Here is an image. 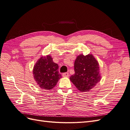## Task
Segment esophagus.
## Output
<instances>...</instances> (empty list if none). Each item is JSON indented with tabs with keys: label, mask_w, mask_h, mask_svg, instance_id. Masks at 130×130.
Instances as JSON below:
<instances>
[{
	"label": "esophagus",
	"mask_w": 130,
	"mask_h": 130,
	"mask_svg": "<svg viewBox=\"0 0 130 130\" xmlns=\"http://www.w3.org/2000/svg\"><path fill=\"white\" fill-rule=\"evenodd\" d=\"M62 76L63 77H68L69 76V74L68 72L67 73H63L62 74Z\"/></svg>",
	"instance_id": "1"
}]
</instances>
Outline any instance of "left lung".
<instances>
[{
  "label": "left lung",
  "mask_w": 130,
  "mask_h": 130,
  "mask_svg": "<svg viewBox=\"0 0 130 130\" xmlns=\"http://www.w3.org/2000/svg\"><path fill=\"white\" fill-rule=\"evenodd\" d=\"M99 65L92 54L78 55L74 62L75 74L70 80L81 92H88L101 79Z\"/></svg>",
  "instance_id": "obj_1"
}]
</instances>
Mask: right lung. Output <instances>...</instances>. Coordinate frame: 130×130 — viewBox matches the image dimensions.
<instances>
[{
	"label": "right lung",
	"mask_w": 130,
	"mask_h": 130,
	"mask_svg": "<svg viewBox=\"0 0 130 130\" xmlns=\"http://www.w3.org/2000/svg\"><path fill=\"white\" fill-rule=\"evenodd\" d=\"M58 70V64L53 62L49 55L42 56L34 67V79L40 88L46 90L52 89L61 77Z\"/></svg>",
	"instance_id": "obj_1"
}]
</instances>
